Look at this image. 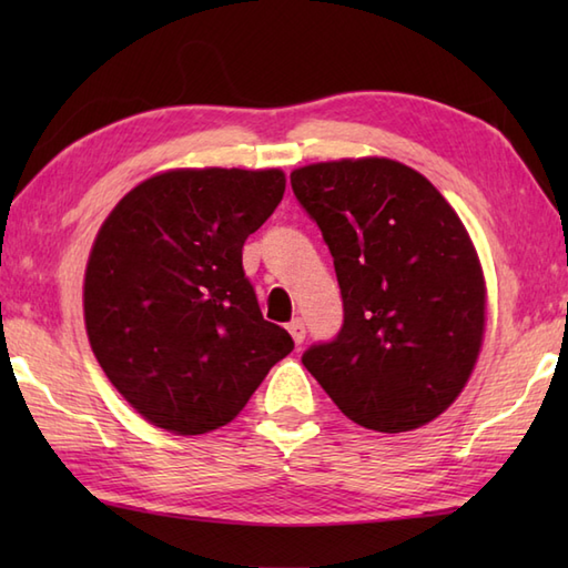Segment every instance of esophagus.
<instances>
[{
  "instance_id": "esophagus-1",
  "label": "esophagus",
  "mask_w": 568,
  "mask_h": 568,
  "mask_svg": "<svg viewBox=\"0 0 568 568\" xmlns=\"http://www.w3.org/2000/svg\"><path fill=\"white\" fill-rule=\"evenodd\" d=\"M287 332H291L295 344H303L305 342V322L300 320V317H295L291 324H287Z\"/></svg>"
}]
</instances>
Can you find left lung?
<instances>
[{
    "instance_id": "1",
    "label": "left lung",
    "mask_w": 568,
    "mask_h": 568,
    "mask_svg": "<svg viewBox=\"0 0 568 568\" xmlns=\"http://www.w3.org/2000/svg\"><path fill=\"white\" fill-rule=\"evenodd\" d=\"M297 202L334 258L344 324L305 368L356 425L409 432L449 407L486 329L484 271L466 226L425 175L390 159L312 163Z\"/></svg>"
}]
</instances>
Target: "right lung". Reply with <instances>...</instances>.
Instances as JSON below:
<instances>
[{"label":"right lung","mask_w":568,"mask_h":568,"mask_svg":"<svg viewBox=\"0 0 568 568\" xmlns=\"http://www.w3.org/2000/svg\"><path fill=\"white\" fill-rule=\"evenodd\" d=\"M283 192L277 168H187L143 180L104 220L84 271V327L106 378L151 425L224 427L293 352L241 263Z\"/></svg>","instance_id":"1"}]
</instances>
